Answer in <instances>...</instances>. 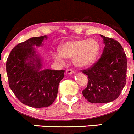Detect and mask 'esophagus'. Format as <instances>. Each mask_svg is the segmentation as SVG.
Instances as JSON below:
<instances>
[{"label":"esophagus","instance_id":"obj_1","mask_svg":"<svg viewBox=\"0 0 134 134\" xmlns=\"http://www.w3.org/2000/svg\"><path fill=\"white\" fill-rule=\"evenodd\" d=\"M74 71L72 69H71V68H69L66 70V74H74Z\"/></svg>","mask_w":134,"mask_h":134}]
</instances>
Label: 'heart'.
Wrapping results in <instances>:
<instances>
[{"label":"heart","mask_w":134,"mask_h":134,"mask_svg":"<svg viewBox=\"0 0 134 134\" xmlns=\"http://www.w3.org/2000/svg\"><path fill=\"white\" fill-rule=\"evenodd\" d=\"M100 52V45L97 40H74L64 43L60 52L54 54V58L61 64L66 62V58H73L74 64L80 68H86L96 61Z\"/></svg>","instance_id":"obj_1"}]
</instances>
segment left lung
<instances>
[{"label":"left lung","mask_w":134,"mask_h":134,"mask_svg":"<svg viewBox=\"0 0 134 134\" xmlns=\"http://www.w3.org/2000/svg\"><path fill=\"white\" fill-rule=\"evenodd\" d=\"M105 43L103 54L95 63L82 72L88 84L82 91L90 103H103L115 100L126 84L127 58L118 41L100 35Z\"/></svg>","instance_id":"8db88e82"}]
</instances>
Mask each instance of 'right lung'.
I'll return each mask as SVG.
<instances>
[{
  "instance_id": "obj_1",
  "label": "right lung",
  "mask_w": 134,
  "mask_h": 134,
  "mask_svg": "<svg viewBox=\"0 0 134 134\" xmlns=\"http://www.w3.org/2000/svg\"><path fill=\"white\" fill-rule=\"evenodd\" d=\"M46 35L31 37L12 49L6 63L10 89L22 103L35 108L48 107L54 103L65 70H41L40 59L34 46H40Z\"/></svg>"
}]
</instances>
